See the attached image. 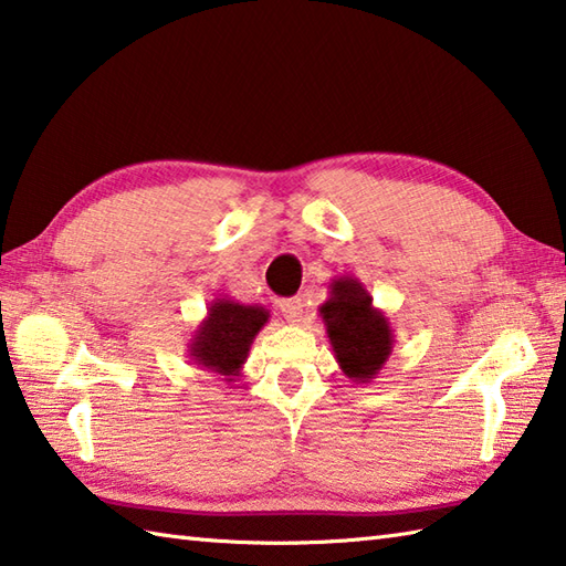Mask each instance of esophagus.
<instances>
[{
	"mask_svg": "<svg viewBox=\"0 0 566 566\" xmlns=\"http://www.w3.org/2000/svg\"><path fill=\"white\" fill-rule=\"evenodd\" d=\"M280 308H282V314H284L286 321H292V324H296V321L302 318L304 304H302V298H298V296H292V298H282Z\"/></svg>",
	"mask_w": 566,
	"mask_h": 566,
	"instance_id": "esophagus-1",
	"label": "esophagus"
}]
</instances>
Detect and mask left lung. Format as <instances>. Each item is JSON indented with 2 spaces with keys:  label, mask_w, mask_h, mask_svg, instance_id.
<instances>
[{
  "label": "left lung",
  "mask_w": 566,
  "mask_h": 566,
  "mask_svg": "<svg viewBox=\"0 0 566 566\" xmlns=\"http://www.w3.org/2000/svg\"><path fill=\"white\" fill-rule=\"evenodd\" d=\"M328 298L318 306L326 336L343 375L353 382L378 378L395 346V334L358 276L343 274L331 280Z\"/></svg>",
  "instance_id": "left-lung-1"
}]
</instances>
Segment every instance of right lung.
I'll use <instances>...</instances> for the list:
<instances>
[{
  "label": "right lung",
  "mask_w": 566,
  "mask_h": 566,
  "mask_svg": "<svg viewBox=\"0 0 566 566\" xmlns=\"http://www.w3.org/2000/svg\"><path fill=\"white\" fill-rule=\"evenodd\" d=\"M268 321L270 312L260 304H240L228 296L213 298L188 340V358L198 370L213 373L220 380H238L252 340Z\"/></svg>",
  "instance_id": "add662e5"
}]
</instances>
